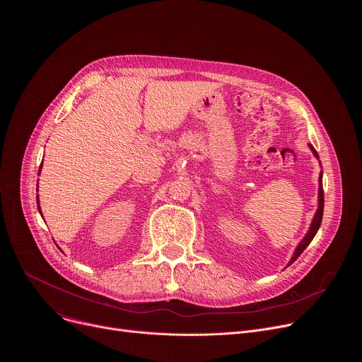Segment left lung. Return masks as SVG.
Returning <instances> with one entry per match:
<instances>
[{"label": "left lung", "instance_id": "obj_1", "mask_svg": "<svg viewBox=\"0 0 362 362\" xmlns=\"http://www.w3.org/2000/svg\"><path fill=\"white\" fill-rule=\"evenodd\" d=\"M309 146V148H311V151L314 153V156L320 160V156H318V153H317V150L314 148V146L313 144H308ZM321 163V162H320ZM318 183H320V187H318V209H317V212H315V215H314V219H313V222H311V226H309V230L306 232V235L303 236V239L298 243V246L295 247V252H293V255H292V257H291V261H289V264L286 265V268L291 265V264H293L296 259H298V256L306 249V246L313 242V239H314V236L317 235V232H318V229H320V226H321V222H322V215H324V189H322V172L320 173V179H318Z\"/></svg>", "mask_w": 362, "mask_h": 362}]
</instances>
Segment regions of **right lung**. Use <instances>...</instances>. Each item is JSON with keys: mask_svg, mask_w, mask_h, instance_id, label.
<instances>
[{"mask_svg": "<svg viewBox=\"0 0 362 362\" xmlns=\"http://www.w3.org/2000/svg\"><path fill=\"white\" fill-rule=\"evenodd\" d=\"M41 169H42V163L40 165V170H38V175H40ZM37 182H38V180H37ZM37 192H38V183H37ZM37 208H38V212L41 214V208H40V200H38V194H37ZM41 216H42V215H41Z\"/></svg>", "mask_w": 362, "mask_h": 362, "instance_id": "right-lung-1", "label": "right lung"}]
</instances>
